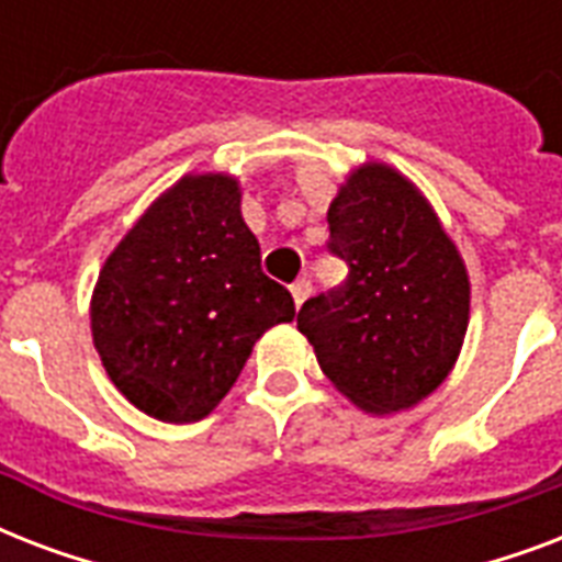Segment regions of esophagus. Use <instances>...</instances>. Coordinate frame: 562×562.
I'll return each instance as SVG.
<instances>
[{"instance_id":"34e87169","label":"esophagus","mask_w":562,"mask_h":562,"mask_svg":"<svg viewBox=\"0 0 562 562\" xmlns=\"http://www.w3.org/2000/svg\"><path fill=\"white\" fill-rule=\"evenodd\" d=\"M308 294H312V282H308L306 277L291 285V297H294V303H297V306H303V303H306Z\"/></svg>"}]
</instances>
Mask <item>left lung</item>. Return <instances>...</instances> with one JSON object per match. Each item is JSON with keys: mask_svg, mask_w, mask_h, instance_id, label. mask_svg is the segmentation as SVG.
Instances as JSON below:
<instances>
[{"mask_svg": "<svg viewBox=\"0 0 562 562\" xmlns=\"http://www.w3.org/2000/svg\"><path fill=\"white\" fill-rule=\"evenodd\" d=\"M326 221V250L350 273L303 303L297 329L359 408H411L458 359L470 321L467 268L426 198L379 162L352 171Z\"/></svg>", "mask_w": 562, "mask_h": 562, "instance_id": "obj_1", "label": "left lung"}]
</instances>
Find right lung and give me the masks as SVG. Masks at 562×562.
Masks as SVG:
<instances>
[{"mask_svg":"<svg viewBox=\"0 0 562 562\" xmlns=\"http://www.w3.org/2000/svg\"><path fill=\"white\" fill-rule=\"evenodd\" d=\"M238 203L233 178H183L99 273L95 350L119 391L162 423L206 417L254 344L294 321V297L262 271Z\"/></svg>","mask_w":562,"mask_h":562,"instance_id":"add662e5","label":"right lung"}]
</instances>
